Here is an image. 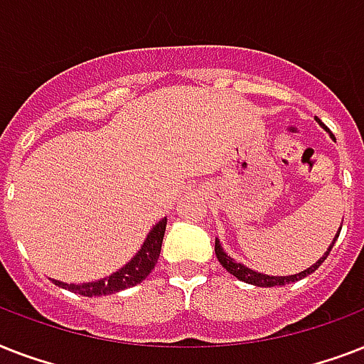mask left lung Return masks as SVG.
Listing matches in <instances>:
<instances>
[{"mask_svg":"<svg viewBox=\"0 0 364 364\" xmlns=\"http://www.w3.org/2000/svg\"><path fill=\"white\" fill-rule=\"evenodd\" d=\"M316 121L319 122V124L325 128V130L331 134V130H328L327 126L323 124L319 119L316 117ZM331 137H334L333 134H331ZM340 230H342V227H340ZM340 230L338 234L334 236L333 243H331V247L325 251V255H323L321 259L317 260L316 264H311L308 270L304 272H299V274H294V276H268V274H260V272H255L251 270V268H247V266H243L240 264V262H236V260L232 259V257H228L225 251H223L221 247V243H219V240H215V255H217V259H219V262H221L225 268H227V272H230L232 276H236L240 279V282H245V283H251V285H257V287H276V285H285V283H291V282H299V279H302V277L306 276H310L311 272H316L319 266H321V262L328 257V253H331V249H333L334 242H336V238L340 236Z\"/></svg>","mask_w":364,"mask_h":364,"instance_id":"8db88e82","label":"left lung"}]
</instances>
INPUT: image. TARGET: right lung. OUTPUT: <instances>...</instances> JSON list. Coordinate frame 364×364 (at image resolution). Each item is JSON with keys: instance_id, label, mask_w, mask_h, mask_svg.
<instances>
[{"instance_id": "add662e5", "label": "right lung", "mask_w": 364, "mask_h": 364, "mask_svg": "<svg viewBox=\"0 0 364 364\" xmlns=\"http://www.w3.org/2000/svg\"><path fill=\"white\" fill-rule=\"evenodd\" d=\"M166 217L162 221H159L153 227V230L147 234V238L143 242L141 249L137 251L136 257L124 264L121 270H117L115 274H111L109 277L98 279V282L90 283H64L58 279H53L58 287L68 289L71 293H79L82 296H104V294H113L119 291H124L128 287H134L137 283H141L145 277L151 274V270L156 264V260L160 257V247H162V240H164L166 230Z\"/></svg>"}]
</instances>
